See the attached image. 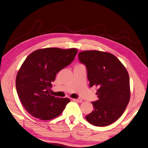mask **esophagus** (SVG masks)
<instances>
[{"instance_id":"esophagus-1","label":"esophagus","mask_w":148,"mask_h":148,"mask_svg":"<svg viewBox=\"0 0 148 148\" xmlns=\"http://www.w3.org/2000/svg\"><path fill=\"white\" fill-rule=\"evenodd\" d=\"M74 101H76V102H83V100H82L81 98H76V99H74Z\"/></svg>"}]
</instances>
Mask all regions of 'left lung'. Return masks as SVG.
I'll return each mask as SVG.
<instances>
[{
    "instance_id": "8db88e82",
    "label": "left lung",
    "mask_w": 148,
    "mask_h": 148,
    "mask_svg": "<svg viewBox=\"0 0 148 148\" xmlns=\"http://www.w3.org/2000/svg\"><path fill=\"white\" fill-rule=\"evenodd\" d=\"M78 59L85 65L90 87H98V99L91 102L93 111L86 115V119L96 126L111 124L122 115L130 100V78L126 69L108 52H80Z\"/></svg>"
}]
</instances>
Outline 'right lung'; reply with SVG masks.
I'll list each match as a JSON object with an SVG mask.
<instances>
[{
	"instance_id": "right-lung-1",
	"label": "right lung",
	"mask_w": 148,
	"mask_h": 148,
	"mask_svg": "<svg viewBox=\"0 0 148 148\" xmlns=\"http://www.w3.org/2000/svg\"><path fill=\"white\" fill-rule=\"evenodd\" d=\"M78 50L47 48L37 50L27 57L16 76V90L22 105L36 118L49 120L61 115L68 98L50 95L56 74L74 61Z\"/></svg>"
}]
</instances>
